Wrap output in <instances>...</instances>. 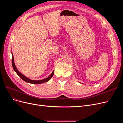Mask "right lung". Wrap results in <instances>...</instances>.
<instances>
[{"label":"right lung","mask_w":123,"mask_h":123,"mask_svg":"<svg viewBox=\"0 0 123 123\" xmlns=\"http://www.w3.org/2000/svg\"><path fill=\"white\" fill-rule=\"evenodd\" d=\"M11 53H12V66H13V69L15 71V72L17 74V75L19 76L23 80L25 81V82L28 83H30V84H43V83H44L47 82V81H49L51 79L52 77L53 76V75H54V71H53L52 72V73L49 76H48L47 78H46V79H43V80H31V79H29L28 77H26L25 76L23 75V74L21 73L19 71H18V70L17 69L16 67L15 66V63H14L13 54L12 52H11Z\"/></svg>","instance_id":"obj_1"}]
</instances>
